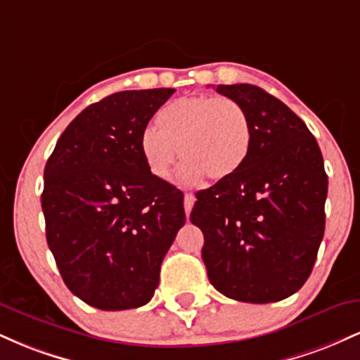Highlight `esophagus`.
Segmentation results:
<instances>
[{"label":"esophagus","mask_w":360,"mask_h":360,"mask_svg":"<svg viewBox=\"0 0 360 360\" xmlns=\"http://www.w3.org/2000/svg\"><path fill=\"white\" fill-rule=\"evenodd\" d=\"M194 201H196V198H194L193 193H186L184 194V212H186V214H188V217H189V213H191Z\"/></svg>","instance_id":"obj_1"}]
</instances>
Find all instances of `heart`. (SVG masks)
<instances>
[{"mask_svg":"<svg viewBox=\"0 0 360 360\" xmlns=\"http://www.w3.org/2000/svg\"><path fill=\"white\" fill-rule=\"evenodd\" d=\"M157 127H147L140 148L148 171L167 179L179 147L186 160L181 176L198 181L225 179L237 172L252 143V125L247 111L232 98L184 96L167 103L157 113Z\"/></svg>","mask_w":360,"mask_h":360,"instance_id":"obj_1","label":"heart"}]
</instances>
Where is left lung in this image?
<instances>
[{"label": "left lung", "mask_w": 360, "mask_h": 360, "mask_svg": "<svg viewBox=\"0 0 360 360\" xmlns=\"http://www.w3.org/2000/svg\"><path fill=\"white\" fill-rule=\"evenodd\" d=\"M214 89L245 108L252 143L237 172L196 193L191 223L205 235L201 257L226 298L281 301L307 283L323 238V157L303 120L259 86Z\"/></svg>", "instance_id": "8db88e82"}]
</instances>
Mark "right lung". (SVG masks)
Wrapping results in <instances>:
<instances>
[{
	"instance_id": "obj_1",
	"label": "right lung",
	"mask_w": 360,
	"mask_h": 360,
	"mask_svg": "<svg viewBox=\"0 0 360 360\" xmlns=\"http://www.w3.org/2000/svg\"><path fill=\"white\" fill-rule=\"evenodd\" d=\"M174 89L120 91L82 110L44 171L49 249L72 295L105 311L139 308L186 221L184 194L148 171L140 137Z\"/></svg>"
}]
</instances>
